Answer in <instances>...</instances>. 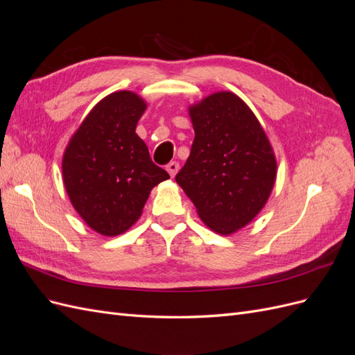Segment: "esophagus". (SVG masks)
I'll return each mask as SVG.
<instances>
[{
    "mask_svg": "<svg viewBox=\"0 0 355 355\" xmlns=\"http://www.w3.org/2000/svg\"><path fill=\"white\" fill-rule=\"evenodd\" d=\"M166 170L168 171L170 178H175V176H176V173L179 171V163H176V161H171V163H168V164H167Z\"/></svg>",
    "mask_w": 355,
    "mask_h": 355,
    "instance_id": "1",
    "label": "esophagus"
}]
</instances>
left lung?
Masks as SVG:
<instances>
[{"mask_svg": "<svg viewBox=\"0 0 355 355\" xmlns=\"http://www.w3.org/2000/svg\"><path fill=\"white\" fill-rule=\"evenodd\" d=\"M188 111L196 137L176 182L211 231L234 234L271 196L274 149L256 115L232 92L213 93Z\"/></svg>", "mask_w": 355, "mask_h": 355, "instance_id": "1", "label": "left lung"}]
</instances>
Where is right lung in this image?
I'll return each instance as SVG.
<instances>
[{
    "mask_svg": "<svg viewBox=\"0 0 355 355\" xmlns=\"http://www.w3.org/2000/svg\"><path fill=\"white\" fill-rule=\"evenodd\" d=\"M145 110L146 102L133 92L108 94L84 118L63 153V185L73 209L106 237L132 228L151 189L170 178L136 135Z\"/></svg>",
    "mask_w": 355,
    "mask_h": 355,
    "instance_id": "1",
    "label": "right lung"
}]
</instances>
